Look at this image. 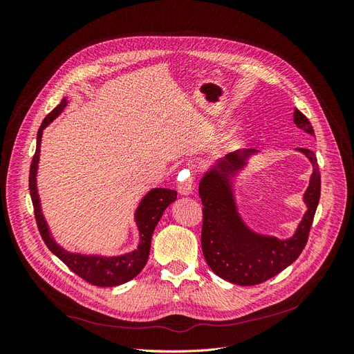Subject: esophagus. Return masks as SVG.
Returning <instances> with one entry per match:
<instances>
[{
    "instance_id": "esophagus-1",
    "label": "esophagus",
    "mask_w": 354,
    "mask_h": 354,
    "mask_svg": "<svg viewBox=\"0 0 354 354\" xmlns=\"http://www.w3.org/2000/svg\"><path fill=\"white\" fill-rule=\"evenodd\" d=\"M180 180H183V178H180ZM177 189H178V194H180V195H190V194H194V189H195V181H194V178L187 177L186 180L180 181Z\"/></svg>"
}]
</instances>
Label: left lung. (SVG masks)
<instances>
[{
	"instance_id": "obj_1",
	"label": "left lung",
	"mask_w": 354,
	"mask_h": 354,
	"mask_svg": "<svg viewBox=\"0 0 354 354\" xmlns=\"http://www.w3.org/2000/svg\"><path fill=\"white\" fill-rule=\"evenodd\" d=\"M294 122L310 136H315L312 124L298 109L294 112ZM298 151L313 164V174L304 195L307 212L291 239L279 241L254 233L245 226L236 211L227 176L241 169L245 159L254 151L227 155L217 164V168L201 180L202 252L211 270L221 279L242 286L259 285L281 273L303 252L320 198V171L313 152L303 147Z\"/></svg>"
}]
</instances>
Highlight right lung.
Masks as SVG:
<instances>
[{
  "label": "right lung",
  "mask_w": 354,
  "mask_h": 354,
  "mask_svg": "<svg viewBox=\"0 0 354 354\" xmlns=\"http://www.w3.org/2000/svg\"><path fill=\"white\" fill-rule=\"evenodd\" d=\"M65 106H66V100L63 99L62 103L56 106V108L44 118V121H42L37 136V151L34 158H32V164L29 169V190H30L32 205H34L37 226H38L41 238L48 246V250L55 255H57L75 274H78L84 281H87L94 286L121 285L134 279V277L143 270V267L146 266L149 259V251H151L152 233L156 227L158 221L160 220V217H162L165 208L171 202L176 201L177 192L171 189H153L142 199L140 205H138L136 212V223L138 226V232H140V245H138V248L136 251L121 257L103 259V257H95V255L88 257V255H80V254H69L65 250H62L50 236L46 220L41 214L39 198L37 192V168H38V159H39L42 130H44V128L55 120L63 109H65Z\"/></svg>",
  "instance_id": "add662e5"
}]
</instances>
